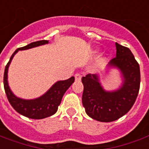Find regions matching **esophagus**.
I'll list each match as a JSON object with an SVG mask.
<instances>
[{
  "instance_id": "1",
  "label": "esophagus",
  "mask_w": 149,
  "mask_h": 149,
  "mask_svg": "<svg viewBox=\"0 0 149 149\" xmlns=\"http://www.w3.org/2000/svg\"><path fill=\"white\" fill-rule=\"evenodd\" d=\"M74 78H75V80H76V81H80L81 79H82V75L80 74L79 73H76V74H74Z\"/></svg>"
}]
</instances>
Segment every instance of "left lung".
Listing matches in <instances>:
<instances>
[{
  "mask_svg": "<svg viewBox=\"0 0 149 149\" xmlns=\"http://www.w3.org/2000/svg\"><path fill=\"white\" fill-rule=\"evenodd\" d=\"M116 57L111 60L108 68L120 70L123 83L115 91H106L98 74H88L82 78L83 105L91 118L100 122H112L127 113L139 93L140 66L127 47L116 42Z\"/></svg>",
  "mask_w": 149,
  "mask_h": 149,
  "instance_id": "left-lung-1",
  "label": "left lung"
}]
</instances>
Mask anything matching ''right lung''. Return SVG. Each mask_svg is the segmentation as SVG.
Here are the masks:
<instances>
[{
  "mask_svg": "<svg viewBox=\"0 0 149 149\" xmlns=\"http://www.w3.org/2000/svg\"><path fill=\"white\" fill-rule=\"evenodd\" d=\"M48 43L49 41L42 40V41L30 43L27 46L16 49L11 56L9 63H7L5 66V73H4V87L8 100L11 104V106L19 114L34 120L44 119L46 117L51 116L54 114L56 113V111H58V107L61 103L63 95L74 82V77L72 76L68 79L56 82L46 93L38 98H36L33 100H24L16 96L10 89L8 83V70L13 58L19 50L31 49L33 47L46 45Z\"/></svg>",
  "mask_w": 149,
  "mask_h": 149,
  "instance_id": "obj_1",
  "label": "right lung"
}]
</instances>
